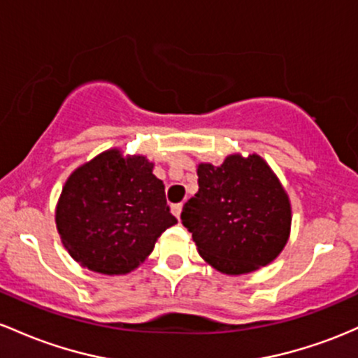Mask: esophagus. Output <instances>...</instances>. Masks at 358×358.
I'll return each mask as SVG.
<instances>
[{
    "label": "esophagus",
    "mask_w": 358,
    "mask_h": 358,
    "mask_svg": "<svg viewBox=\"0 0 358 358\" xmlns=\"http://www.w3.org/2000/svg\"><path fill=\"white\" fill-rule=\"evenodd\" d=\"M172 215L176 216V218H180V211H182V204H172Z\"/></svg>",
    "instance_id": "34e87169"
}]
</instances>
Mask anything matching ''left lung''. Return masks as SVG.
I'll return each instance as SVG.
<instances>
[{"mask_svg":"<svg viewBox=\"0 0 358 358\" xmlns=\"http://www.w3.org/2000/svg\"><path fill=\"white\" fill-rule=\"evenodd\" d=\"M199 189L180 220L199 255L228 275L268 266L291 235V201L260 155L231 154L220 166L198 164Z\"/></svg>","mask_w":358,"mask_h":358,"instance_id":"8db88e82","label":"left lung"}]
</instances>
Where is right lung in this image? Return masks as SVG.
I'll list each match as a JSON object with an SVG mask.
<instances>
[{"label":"right lung","instance_id":"1","mask_svg":"<svg viewBox=\"0 0 358 358\" xmlns=\"http://www.w3.org/2000/svg\"><path fill=\"white\" fill-rule=\"evenodd\" d=\"M152 171L145 155L110 148L67 178L55 224L76 262L106 275L128 274L145 262L159 236L178 223Z\"/></svg>","mask_w":358,"mask_h":358}]
</instances>
